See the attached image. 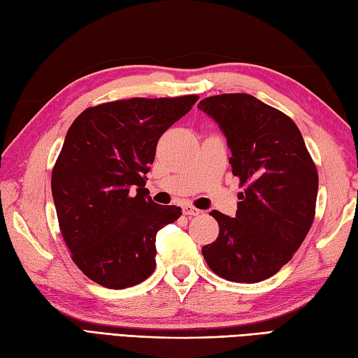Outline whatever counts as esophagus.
I'll return each instance as SVG.
<instances>
[{"mask_svg": "<svg viewBox=\"0 0 358 358\" xmlns=\"http://www.w3.org/2000/svg\"><path fill=\"white\" fill-rule=\"evenodd\" d=\"M200 209H196L194 206H191V204H186V206H183V214L187 215V217H194V215H199L200 214Z\"/></svg>", "mask_w": 358, "mask_h": 358, "instance_id": "34e87169", "label": "esophagus"}]
</instances>
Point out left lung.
<instances>
[{"label":"left lung","instance_id":"left-lung-1","mask_svg":"<svg viewBox=\"0 0 358 358\" xmlns=\"http://www.w3.org/2000/svg\"><path fill=\"white\" fill-rule=\"evenodd\" d=\"M231 149L238 194L235 217L212 210L220 232L201 254L217 275L235 283L272 277L291 260L315 215L317 167L294 121L248 94L204 98Z\"/></svg>","mask_w":358,"mask_h":358}]
</instances>
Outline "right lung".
Masks as SVG:
<instances>
[{
  "mask_svg": "<svg viewBox=\"0 0 358 358\" xmlns=\"http://www.w3.org/2000/svg\"><path fill=\"white\" fill-rule=\"evenodd\" d=\"M199 95L131 98L81 112L52 171L59 231L85 275L109 289L141 283L155 269L157 232L181 215L148 195L157 143Z\"/></svg>",
  "mask_w": 358,
  "mask_h": 358,
  "instance_id": "add662e5",
  "label": "right lung"
}]
</instances>
